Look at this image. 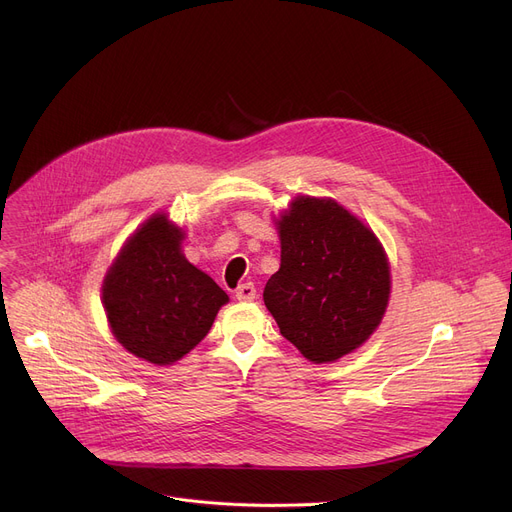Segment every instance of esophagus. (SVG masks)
Listing matches in <instances>:
<instances>
[{
  "instance_id": "esophagus-1",
  "label": "esophagus",
  "mask_w": 512,
  "mask_h": 512,
  "mask_svg": "<svg viewBox=\"0 0 512 512\" xmlns=\"http://www.w3.org/2000/svg\"><path fill=\"white\" fill-rule=\"evenodd\" d=\"M255 297H257V290H255V286H253L251 282L240 284V286L236 288V299H238L240 303H251V301H255Z\"/></svg>"
}]
</instances>
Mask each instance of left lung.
I'll use <instances>...</instances> for the list:
<instances>
[{"label":"left lung","instance_id":"8db88e82","mask_svg":"<svg viewBox=\"0 0 512 512\" xmlns=\"http://www.w3.org/2000/svg\"><path fill=\"white\" fill-rule=\"evenodd\" d=\"M280 270L263 301L280 334L313 363H332L369 340L390 301L380 238L334 199L299 195L276 220Z\"/></svg>","mask_w":512,"mask_h":512}]
</instances>
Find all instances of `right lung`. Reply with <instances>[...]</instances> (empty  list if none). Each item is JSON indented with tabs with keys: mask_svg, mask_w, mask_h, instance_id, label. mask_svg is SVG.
<instances>
[{
	"mask_svg": "<svg viewBox=\"0 0 512 512\" xmlns=\"http://www.w3.org/2000/svg\"><path fill=\"white\" fill-rule=\"evenodd\" d=\"M184 232L153 213L103 278V309L116 340L153 365H172L207 336L228 294L182 253Z\"/></svg>",
	"mask_w": 512,
	"mask_h": 512,
	"instance_id": "right-lung-1",
	"label": "right lung"
}]
</instances>
